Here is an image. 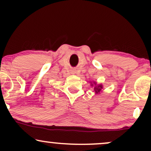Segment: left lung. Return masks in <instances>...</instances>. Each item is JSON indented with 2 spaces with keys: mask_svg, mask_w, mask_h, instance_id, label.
I'll return each mask as SVG.
<instances>
[{
  "mask_svg": "<svg viewBox=\"0 0 151 151\" xmlns=\"http://www.w3.org/2000/svg\"><path fill=\"white\" fill-rule=\"evenodd\" d=\"M93 84H94V88H93V89H94L95 92H96V93H99L100 91H101V89H103V86H102V84H99V85H96V82H93ZM93 84H91V86H93Z\"/></svg>",
  "mask_w": 151,
  "mask_h": 151,
  "instance_id": "8db88e82",
  "label": "left lung"
}]
</instances>
